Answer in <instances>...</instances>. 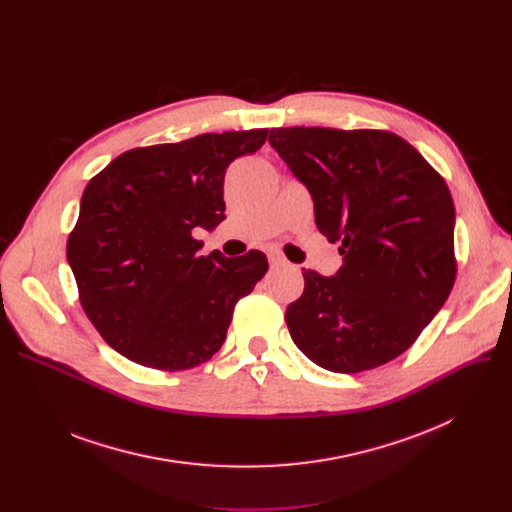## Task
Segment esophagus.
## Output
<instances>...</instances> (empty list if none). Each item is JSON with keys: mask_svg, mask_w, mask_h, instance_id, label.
I'll list each match as a JSON object with an SVG mask.
<instances>
[{"mask_svg": "<svg viewBox=\"0 0 512 512\" xmlns=\"http://www.w3.org/2000/svg\"><path fill=\"white\" fill-rule=\"evenodd\" d=\"M267 259H269V265H271L273 269H277V267H287V265H289L287 259H285L281 253H277V251H271V253L267 255Z\"/></svg>", "mask_w": 512, "mask_h": 512, "instance_id": "esophagus-1", "label": "esophagus"}]
</instances>
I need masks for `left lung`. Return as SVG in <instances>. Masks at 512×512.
Masks as SVG:
<instances>
[{"label": "left lung", "instance_id": "8db88e82", "mask_svg": "<svg viewBox=\"0 0 512 512\" xmlns=\"http://www.w3.org/2000/svg\"><path fill=\"white\" fill-rule=\"evenodd\" d=\"M269 143L342 255L332 277L304 271V294L285 310L291 340L332 373L381 367L417 340L454 287L452 194L391 131L279 127Z\"/></svg>", "mask_w": 512, "mask_h": 512}]
</instances>
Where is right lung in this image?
Returning <instances> with one entry per match:
<instances>
[{
    "label": "right lung",
    "instance_id": "1",
    "mask_svg": "<svg viewBox=\"0 0 512 512\" xmlns=\"http://www.w3.org/2000/svg\"><path fill=\"white\" fill-rule=\"evenodd\" d=\"M265 139L225 131L129 150L87 184L66 259L87 318L125 358L174 373L223 346L235 304L269 265L261 251L204 257L194 229L225 221V172Z\"/></svg>",
    "mask_w": 512,
    "mask_h": 512
}]
</instances>
